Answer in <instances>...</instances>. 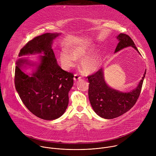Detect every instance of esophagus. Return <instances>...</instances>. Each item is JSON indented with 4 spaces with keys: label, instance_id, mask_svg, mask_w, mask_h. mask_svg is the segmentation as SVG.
<instances>
[{
    "label": "esophagus",
    "instance_id": "1",
    "mask_svg": "<svg viewBox=\"0 0 156 156\" xmlns=\"http://www.w3.org/2000/svg\"><path fill=\"white\" fill-rule=\"evenodd\" d=\"M81 76H80L78 75H77V74H75V75H74V78H73V79H74V80L75 81H78V80H81Z\"/></svg>",
    "mask_w": 156,
    "mask_h": 156
}]
</instances>
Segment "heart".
I'll return each mask as SVG.
<instances>
[{
  "label": "heart",
  "mask_w": 156,
  "mask_h": 156,
  "mask_svg": "<svg viewBox=\"0 0 156 156\" xmlns=\"http://www.w3.org/2000/svg\"><path fill=\"white\" fill-rule=\"evenodd\" d=\"M97 49L95 45H78L71 48L69 53L63 52L60 55V60L65 69H69L76 64V60H81L80 68L86 75L97 72L101 66L100 54H93Z\"/></svg>",
  "instance_id": "heart-1"
}]
</instances>
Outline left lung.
Segmentation results:
<instances>
[{
	"label": "left lung",
	"instance_id": "1",
	"mask_svg": "<svg viewBox=\"0 0 156 156\" xmlns=\"http://www.w3.org/2000/svg\"><path fill=\"white\" fill-rule=\"evenodd\" d=\"M117 38L119 43L115 53L131 46L140 54L134 42L128 35L120 33ZM146 73V70L138 86L129 92H121L110 87L105 81L102 69L87 76L90 83L89 99L96 114L103 119H112L128 112L135 104L140 96Z\"/></svg>",
	"mask_w": 156,
	"mask_h": 156
}]
</instances>
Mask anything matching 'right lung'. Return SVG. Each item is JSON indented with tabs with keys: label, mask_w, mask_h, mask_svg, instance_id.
I'll use <instances>...</instances> for the list:
<instances>
[{
	"label": "right lung",
	"mask_w": 156,
	"mask_h": 156,
	"mask_svg": "<svg viewBox=\"0 0 156 156\" xmlns=\"http://www.w3.org/2000/svg\"><path fill=\"white\" fill-rule=\"evenodd\" d=\"M60 34L48 33L37 36L20 50L19 57L43 54L39 63L24 58L16 62L15 86L20 99L32 114L46 120L57 119L65 113L73 85V74L60 68L52 49L54 39ZM28 65L36 66L31 74L23 70Z\"/></svg>",
	"instance_id": "add662e5"
}]
</instances>
